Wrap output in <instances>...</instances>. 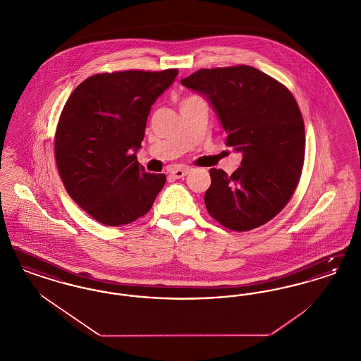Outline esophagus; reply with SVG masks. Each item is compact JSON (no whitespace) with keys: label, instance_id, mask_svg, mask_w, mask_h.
Instances as JSON below:
<instances>
[{"label":"esophagus","instance_id":"1","mask_svg":"<svg viewBox=\"0 0 361 361\" xmlns=\"http://www.w3.org/2000/svg\"><path fill=\"white\" fill-rule=\"evenodd\" d=\"M189 169L188 166H181V168H176V169H172L171 171V174H172L174 178H183V177H185L187 174H188Z\"/></svg>","mask_w":361,"mask_h":361}]
</instances>
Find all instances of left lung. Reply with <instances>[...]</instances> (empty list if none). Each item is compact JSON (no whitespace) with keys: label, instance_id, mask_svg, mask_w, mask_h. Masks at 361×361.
Instances as JSON below:
<instances>
[{"label":"left lung","instance_id":"obj_1","mask_svg":"<svg viewBox=\"0 0 361 361\" xmlns=\"http://www.w3.org/2000/svg\"><path fill=\"white\" fill-rule=\"evenodd\" d=\"M181 84L206 96L226 146L243 154L231 176L209 169L208 214L240 233L269 222L290 202L305 162V121L291 92L247 65L197 70Z\"/></svg>","mask_w":361,"mask_h":361}]
</instances>
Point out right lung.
Returning <instances> with one entry per match:
<instances>
[{"instance_id": "add662e5", "label": "right lung", "mask_w": 361, "mask_h": 361, "mask_svg": "<svg viewBox=\"0 0 361 361\" xmlns=\"http://www.w3.org/2000/svg\"><path fill=\"white\" fill-rule=\"evenodd\" d=\"M177 69L94 74L65 104L54 139L55 161L70 197L94 221L123 226L146 215L165 185L146 173L137 152L152 105Z\"/></svg>"}]
</instances>
